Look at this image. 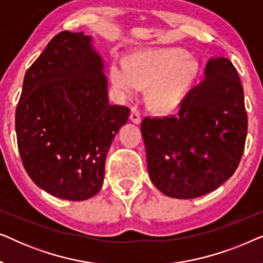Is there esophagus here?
Listing matches in <instances>:
<instances>
[{
    "label": "esophagus",
    "instance_id": "esophagus-1",
    "mask_svg": "<svg viewBox=\"0 0 263 263\" xmlns=\"http://www.w3.org/2000/svg\"><path fill=\"white\" fill-rule=\"evenodd\" d=\"M130 120L133 123L140 124L141 123V115H140L139 110L136 107H132V114H130Z\"/></svg>",
    "mask_w": 263,
    "mask_h": 263
}]
</instances>
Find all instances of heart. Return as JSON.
Listing matches in <instances>:
<instances>
[{
  "label": "heart",
  "mask_w": 263,
  "mask_h": 263,
  "mask_svg": "<svg viewBox=\"0 0 263 263\" xmlns=\"http://www.w3.org/2000/svg\"><path fill=\"white\" fill-rule=\"evenodd\" d=\"M200 74V63L184 50L146 49L132 53L123 67L111 68L110 80L127 97L149 88L148 106L158 114L167 115L181 109Z\"/></svg>",
  "instance_id": "b5f03b06"
}]
</instances>
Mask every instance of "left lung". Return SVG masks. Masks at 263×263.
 I'll use <instances>...</instances> for the list:
<instances>
[{
    "instance_id": "obj_1",
    "label": "left lung",
    "mask_w": 263,
    "mask_h": 263,
    "mask_svg": "<svg viewBox=\"0 0 263 263\" xmlns=\"http://www.w3.org/2000/svg\"><path fill=\"white\" fill-rule=\"evenodd\" d=\"M247 132L238 73L229 59L212 57L178 115L142 121L151 181L176 199L213 192L235 174Z\"/></svg>"
}]
</instances>
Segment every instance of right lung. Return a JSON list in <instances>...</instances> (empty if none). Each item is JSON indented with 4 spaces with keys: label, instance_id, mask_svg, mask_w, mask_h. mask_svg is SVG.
<instances>
[{
    "label": "right lung",
    "instance_id": "1",
    "mask_svg": "<svg viewBox=\"0 0 263 263\" xmlns=\"http://www.w3.org/2000/svg\"><path fill=\"white\" fill-rule=\"evenodd\" d=\"M129 114L109 103L104 63L91 35L61 32L24 78L15 132L25 170L60 199L95 196L111 142Z\"/></svg>",
    "mask_w": 263,
    "mask_h": 263
}]
</instances>
